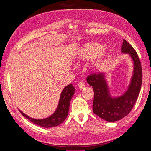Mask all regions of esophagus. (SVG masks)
Masks as SVG:
<instances>
[{
    "instance_id": "obj_1",
    "label": "esophagus",
    "mask_w": 151,
    "mask_h": 151,
    "mask_svg": "<svg viewBox=\"0 0 151 151\" xmlns=\"http://www.w3.org/2000/svg\"><path fill=\"white\" fill-rule=\"evenodd\" d=\"M85 83H83V82H81V83H79L78 84V86H77V88H78L79 89H83V88H84L85 87Z\"/></svg>"
}]
</instances>
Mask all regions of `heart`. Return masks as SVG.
Segmentation results:
<instances>
[{"label":"heart","instance_id":"heart-1","mask_svg":"<svg viewBox=\"0 0 151 151\" xmlns=\"http://www.w3.org/2000/svg\"><path fill=\"white\" fill-rule=\"evenodd\" d=\"M108 48L96 43H87L81 47L77 53V59L81 62H87L91 59V68L94 71L101 70L106 62Z\"/></svg>","mask_w":151,"mask_h":151}]
</instances>
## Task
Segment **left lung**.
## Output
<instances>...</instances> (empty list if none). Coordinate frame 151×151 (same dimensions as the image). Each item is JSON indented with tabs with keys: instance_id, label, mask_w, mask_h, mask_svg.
I'll list each match as a JSON object with an SVG mask.
<instances>
[{
	"instance_id": "1",
	"label": "left lung",
	"mask_w": 151,
	"mask_h": 151,
	"mask_svg": "<svg viewBox=\"0 0 151 151\" xmlns=\"http://www.w3.org/2000/svg\"><path fill=\"white\" fill-rule=\"evenodd\" d=\"M122 53H129L134 62V72L126 92L119 97L112 98L103 73L92 74L87 82L94 92L93 110L94 114L108 122H115L126 116L133 108L140 91L142 70L140 59L132 45L123 40Z\"/></svg>"
}]
</instances>
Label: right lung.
Here are the masks:
<instances>
[{
	"label": "right lung",
	"mask_w": 151,
	"mask_h": 151,
	"mask_svg": "<svg viewBox=\"0 0 151 151\" xmlns=\"http://www.w3.org/2000/svg\"><path fill=\"white\" fill-rule=\"evenodd\" d=\"M75 88L71 84L65 87L62 91L60 99L57 109L50 116L44 119H35L26 115L25 113L20 111L22 116L28 119L32 123L44 128H51L60 125L67 118L70 100L74 94Z\"/></svg>",
	"instance_id": "right-lung-1"
}]
</instances>
